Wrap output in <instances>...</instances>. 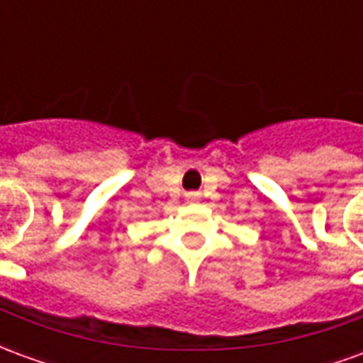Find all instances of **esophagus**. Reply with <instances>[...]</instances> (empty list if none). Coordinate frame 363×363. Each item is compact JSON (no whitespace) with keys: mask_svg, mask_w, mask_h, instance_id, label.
<instances>
[{"mask_svg":"<svg viewBox=\"0 0 363 363\" xmlns=\"http://www.w3.org/2000/svg\"><path fill=\"white\" fill-rule=\"evenodd\" d=\"M186 200H189V202H198V200H200V194H198V192H189V194H186Z\"/></svg>","mask_w":363,"mask_h":363,"instance_id":"esophagus-1","label":"esophagus"}]
</instances>
